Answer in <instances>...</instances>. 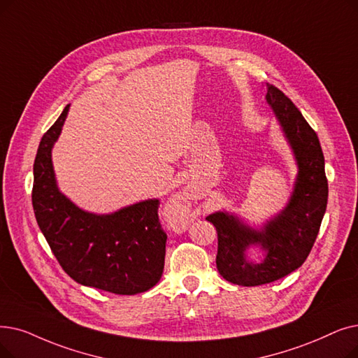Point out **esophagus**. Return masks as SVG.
I'll list each match as a JSON object with an SVG mask.
<instances>
[{"label": "esophagus", "instance_id": "obj_1", "mask_svg": "<svg viewBox=\"0 0 358 358\" xmlns=\"http://www.w3.org/2000/svg\"><path fill=\"white\" fill-rule=\"evenodd\" d=\"M174 221H189L187 210H185V206L181 203V201H177V203H176Z\"/></svg>", "mask_w": 358, "mask_h": 358}]
</instances>
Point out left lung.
<instances>
[{
	"mask_svg": "<svg viewBox=\"0 0 358 358\" xmlns=\"http://www.w3.org/2000/svg\"><path fill=\"white\" fill-rule=\"evenodd\" d=\"M266 99L299 164L289 203L262 231L244 225L227 212L206 217L217 232V271L227 281L243 287L269 284L299 269L312 252L328 205L324 158L316 131L282 90L268 85ZM250 245H260L266 250L262 264L245 259L243 253Z\"/></svg>",
	"mask_w": 358,
	"mask_h": 358,
	"instance_id": "obj_1",
	"label": "left lung"
}]
</instances>
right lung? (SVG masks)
I'll return each mask as SVG.
<instances>
[{
  "mask_svg": "<svg viewBox=\"0 0 358 358\" xmlns=\"http://www.w3.org/2000/svg\"><path fill=\"white\" fill-rule=\"evenodd\" d=\"M69 108L42 136L35 158L32 203L38 225L61 268L76 282L120 295L145 292L164 272L166 232L158 216L159 200L93 215L59 193L51 149Z\"/></svg>",
  "mask_w": 358,
  "mask_h": 358,
  "instance_id": "1",
  "label": "right lung"
}]
</instances>
